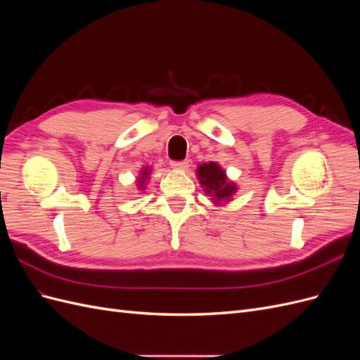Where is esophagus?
Returning <instances> with one entry per match:
<instances>
[{
	"instance_id": "34e87169",
	"label": "esophagus",
	"mask_w": 360,
	"mask_h": 360,
	"mask_svg": "<svg viewBox=\"0 0 360 360\" xmlns=\"http://www.w3.org/2000/svg\"><path fill=\"white\" fill-rule=\"evenodd\" d=\"M171 167L174 169H186L189 167V160H171Z\"/></svg>"
}]
</instances>
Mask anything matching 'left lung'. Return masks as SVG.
Instances as JSON below:
<instances>
[{
  "label": "left lung",
  "mask_w": 360,
  "mask_h": 360,
  "mask_svg": "<svg viewBox=\"0 0 360 360\" xmlns=\"http://www.w3.org/2000/svg\"><path fill=\"white\" fill-rule=\"evenodd\" d=\"M198 177L201 180L202 186H205L207 193H214L217 200L230 198L236 192V186L233 183L226 181L225 172L216 165L214 162L205 163V165L198 168ZM214 200V201H217Z\"/></svg>",
  "instance_id": "obj_1"
}]
</instances>
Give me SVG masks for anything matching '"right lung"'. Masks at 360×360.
I'll use <instances>...</instances> for the list:
<instances>
[{
	"instance_id": "right-lung-1",
	"label": "right lung",
	"mask_w": 360,
	"mask_h": 360,
	"mask_svg": "<svg viewBox=\"0 0 360 360\" xmlns=\"http://www.w3.org/2000/svg\"><path fill=\"white\" fill-rule=\"evenodd\" d=\"M147 172H148V169H144V171H143V179H146V176H147ZM138 183H139V184H143V180H139ZM139 188H141V186H139Z\"/></svg>"
}]
</instances>
